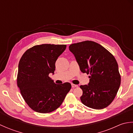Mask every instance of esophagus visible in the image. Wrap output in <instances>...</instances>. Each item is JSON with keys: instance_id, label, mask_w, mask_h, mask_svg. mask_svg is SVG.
I'll list each match as a JSON object with an SVG mask.
<instances>
[{"instance_id": "1", "label": "esophagus", "mask_w": 133, "mask_h": 133, "mask_svg": "<svg viewBox=\"0 0 133 133\" xmlns=\"http://www.w3.org/2000/svg\"><path fill=\"white\" fill-rule=\"evenodd\" d=\"M71 86H72V88H75V87H78V85H77V84H74L73 83L71 84Z\"/></svg>"}]
</instances>
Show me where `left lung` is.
Masks as SVG:
<instances>
[{
	"mask_svg": "<svg viewBox=\"0 0 133 133\" xmlns=\"http://www.w3.org/2000/svg\"><path fill=\"white\" fill-rule=\"evenodd\" d=\"M69 50L81 71L90 75L89 84L80 86L83 91L82 103L97 110L108 106L117 94L121 80L113 55L101 44L90 41L72 44Z\"/></svg>",
	"mask_w": 133,
	"mask_h": 133,
	"instance_id": "left-lung-1",
	"label": "left lung"
}]
</instances>
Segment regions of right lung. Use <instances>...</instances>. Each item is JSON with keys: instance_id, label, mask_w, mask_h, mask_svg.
Returning <instances> with one entry per match:
<instances>
[{"instance_id": "add662e5", "label": "right lung", "mask_w": 133, "mask_h": 133, "mask_svg": "<svg viewBox=\"0 0 133 133\" xmlns=\"http://www.w3.org/2000/svg\"><path fill=\"white\" fill-rule=\"evenodd\" d=\"M66 48L65 44H43L28 49L20 59L17 84L31 109L49 113L61 105L71 88L66 82L55 84L49 77L54 72L55 62Z\"/></svg>"}]
</instances>
